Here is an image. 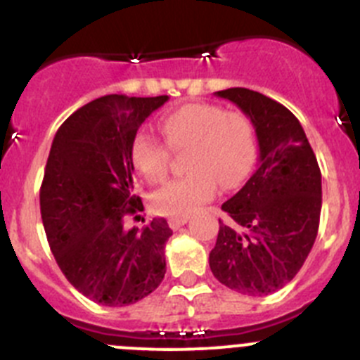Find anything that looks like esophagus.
<instances>
[{
    "label": "esophagus",
    "mask_w": 360,
    "mask_h": 360,
    "mask_svg": "<svg viewBox=\"0 0 360 360\" xmlns=\"http://www.w3.org/2000/svg\"><path fill=\"white\" fill-rule=\"evenodd\" d=\"M186 223H188V216H181V218H170L169 219V225L172 230L181 229V226L186 225Z\"/></svg>",
    "instance_id": "34e87169"
}]
</instances>
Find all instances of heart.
I'll return each instance as SVG.
<instances>
[{
    "label": "heart",
    "instance_id": "1",
    "mask_svg": "<svg viewBox=\"0 0 360 360\" xmlns=\"http://www.w3.org/2000/svg\"><path fill=\"white\" fill-rule=\"evenodd\" d=\"M167 148L153 135L139 131L130 144L135 170L149 183L165 179L170 149H188L184 165L190 174L163 184L151 198L158 214L190 216L211 200L218 184L233 190L251 174L257 160V134L246 114L216 103H186L160 121Z\"/></svg>",
    "mask_w": 360,
    "mask_h": 360
}]
</instances>
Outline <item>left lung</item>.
<instances>
[{
  "instance_id": "left-lung-1",
  "label": "left lung",
  "mask_w": 360,
  "mask_h": 360,
  "mask_svg": "<svg viewBox=\"0 0 360 360\" xmlns=\"http://www.w3.org/2000/svg\"><path fill=\"white\" fill-rule=\"evenodd\" d=\"M214 95L250 117L260 156L253 176L221 205L229 219H219L209 267L225 287L262 297L290 283L311 251L322 211V174L287 107L246 87Z\"/></svg>"
}]
</instances>
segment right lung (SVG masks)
Returning a JSON list of instances; mask_svg holds the SVG:
<instances>
[{"instance_id":"add662e5","label":"right lung","mask_w":360,"mask_h":360,"mask_svg":"<svg viewBox=\"0 0 360 360\" xmlns=\"http://www.w3.org/2000/svg\"><path fill=\"white\" fill-rule=\"evenodd\" d=\"M169 96L107 95L73 112L56 134L40 188L49 246L66 280L103 306H127L155 292L165 276L169 223L124 230L144 211L134 191L130 144Z\"/></svg>"}]
</instances>
